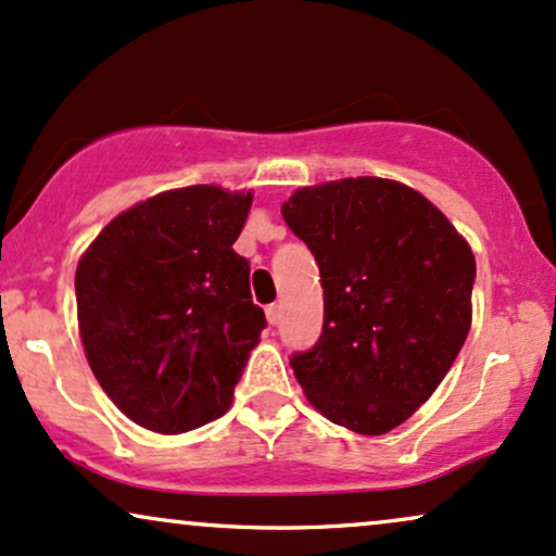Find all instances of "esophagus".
<instances>
[{
  "mask_svg": "<svg viewBox=\"0 0 556 556\" xmlns=\"http://www.w3.org/2000/svg\"><path fill=\"white\" fill-rule=\"evenodd\" d=\"M265 315H267V323L278 325V323H280V304H270V306H267Z\"/></svg>",
  "mask_w": 556,
  "mask_h": 556,
  "instance_id": "esophagus-1",
  "label": "esophagus"
}]
</instances>
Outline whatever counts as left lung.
Wrapping results in <instances>:
<instances>
[{
    "label": "left lung",
    "mask_w": 556,
    "mask_h": 556,
    "mask_svg": "<svg viewBox=\"0 0 556 556\" xmlns=\"http://www.w3.org/2000/svg\"><path fill=\"white\" fill-rule=\"evenodd\" d=\"M280 213L315 254L325 293L323 336L291 356L293 375L338 427L390 432L466 343L471 247L424 194L377 176L304 187Z\"/></svg>",
    "instance_id": "obj_1"
}]
</instances>
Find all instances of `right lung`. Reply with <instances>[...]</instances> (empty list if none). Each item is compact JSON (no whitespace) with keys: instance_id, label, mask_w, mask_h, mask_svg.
<instances>
[{"instance_id":"add662e5","label":"right lung","mask_w":556,"mask_h":556,"mask_svg":"<svg viewBox=\"0 0 556 556\" xmlns=\"http://www.w3.org/2000/svg\"><path fill=\"white\" fill-rule=\"evenodd\" d=\"M252 192L194 185L116 215L75 273L90 369L122 414L179 434L218 419L265 312L250 263L233 252Z\"/></svg>"}]
</instances>
